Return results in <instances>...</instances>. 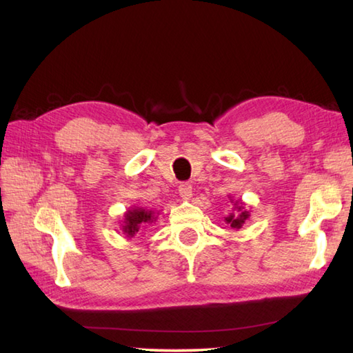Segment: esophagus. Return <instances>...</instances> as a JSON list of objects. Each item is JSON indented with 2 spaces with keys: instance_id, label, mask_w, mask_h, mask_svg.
Returning a JSON list of instances; mask_svg holds the SVG:
<instances>
[{
  "instance_id": "obj_1",
  "label": "esophagus",
  "mask_w": 353,
  "mask_h": 353,
  "mask_svg": "<svg viewBox=\"0 0 353 353\" xmlns=\"http://www.w3.org/2000/svg\"><path fill=\"white\" fill-rule=\"evenodd\" d=\"M179 194H181L182 199H191L192 196V186L188 182H182L179 185Z\"/></svg>"
}]
</instances>
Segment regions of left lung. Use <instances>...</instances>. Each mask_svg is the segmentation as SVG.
Segmentation results:
<instances>
[{
    "instance_id": "1",
    "label": "left lung",
    "mask_w": 353,
    "mask_h": 353,
    "mask_svg": "<svg viewBox=\"0 0 353 353\" xmlns=\"http://www.w3.org/2000/svg\"><path fill=\"white\" fill-rule=\"evenodd\" d=\"M238 212L239 214H236V215H229L228 219H226V221L230 224V228H234V229H239L243 226V223L249 219V212L247 211H244V212H241V206L238 208Z\"/></svg>"
}]
</instances>
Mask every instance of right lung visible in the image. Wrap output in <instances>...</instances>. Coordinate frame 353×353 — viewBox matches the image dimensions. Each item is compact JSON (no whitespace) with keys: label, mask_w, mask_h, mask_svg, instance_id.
I'll return each instance as SVG.
<instances>
[{"label":"right lung","mask_w":353,"mask_h":353,"mask_svg":"<svg viewBox=\"0 0 353 353\" xmlns=\"http://www.w3.org/2000/svg\"><path fill=\"white\" fill-rule=\"evenodd\" d=\"M153 215L152 211H145V209H133L125 214V224L123 226V230L129 236H133L139 230L141 226H144L145 223H152Z\"/></svg>","instance_id":"right-lung-1"}]
</instances>
